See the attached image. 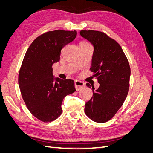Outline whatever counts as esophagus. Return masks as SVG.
<instances>
[{"instance_id":"34e87169","label":"esophagus","mask_w":153,"mask_h":153,"mask_svg":"<svg viewBox=\"0 0 153 153\" xmlns=\"http://www.w3.org/2000/svg\"><path fill=\"white\" fill-rule=\"evenodd\" d=\"M75 89L76 91H80L82 89H83V88L85 86V83H84L82 81L75 80Z\"/></svg>"}]
</instances>
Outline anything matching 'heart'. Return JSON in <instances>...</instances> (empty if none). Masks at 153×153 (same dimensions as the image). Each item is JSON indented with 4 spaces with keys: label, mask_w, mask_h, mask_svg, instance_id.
Masks as SVG:
<instances>
[{
    "label": "heart",
    "mask_w": 153,
    "mask_h": 153,
    "mask_svg": "<svg viewBox=\"0 0 153 153\" xmlns=\"http://www.w3.org/2000/svg\"><path fill=\"white\" fill-rule=\"evenodd\" d=\"M82 43H85V42H82Z\"/></svg>",
    "instance_id": "heart-1"
}]
</instances>
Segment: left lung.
Masks as SVG:
<instances>
[{
  "instance_id": "1",
  "label": "left lung",
  "mask_w": 153,
  "mask_h": 153,
  "mask_svg": "<svg viewBox=\"0 0 153 153\" xmlns=\"http://www.w3.org/2000/svg\"><path fill=\"white\" fill-rule=\"evenodd\" d=\"M80 35L94 47L90 70L100 87L87 83L93 96L85 103V113L92 121L103 123L112 119L126 100L129 87L130 67L120 45L103 32L81 30Z\"/></svg>"
}]
</instances>
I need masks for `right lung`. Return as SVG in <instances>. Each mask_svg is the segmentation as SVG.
I'll return each instance as SVG.
<instances>
[{"mask_svg": "<svg viewBox=\"0 0 153 153\" xmlns=\"http://www.w3.org/2000/svg\"><path fill=\"white\" fill-rule=\"evenodd\" d=\"M76 34V30L45 32L33 41L23 59L18 75L22 98L30 112L44 123L57 119L64 97L76 91L74 80L54 78L52 65L59 61L61 50Z\"/></svg>", "mask_w": 153, "mask_h": 153, "instance_id": "obj_1", "label": "right lung"}]
</instances>
